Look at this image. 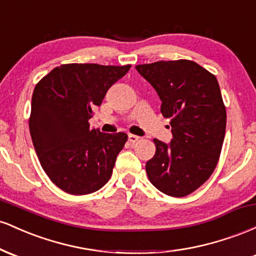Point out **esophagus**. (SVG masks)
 Here are the masks:
<instances>
[{"instance_id": "esophagus-1", "label": "esophagus", "mask_w": 256, "mask_h": 256, "mask_svg": "<svg viewBox=\"0 0 256 256\" xmlns=\"http://www.w3.org/2000/svg\"><path fill=\"white\" fill-rule=\"evenodd\" d=\"M137 140H140V137L136 136V134H128V142L136 143Z\"/></svg>"}]
</instances>
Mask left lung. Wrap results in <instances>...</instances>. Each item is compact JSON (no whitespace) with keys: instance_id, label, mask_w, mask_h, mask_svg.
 <instances>
[{"instance_id":"left-lung-1","label":"left lung","mask_w":256,"mask_h":256,"mask_svg":"<svg viewBox=\"0 0 256 256\" xmlns=\"http://www.w3.org/2000/svg\"><path fill=\"white\" fill-rule=\"evenodd\" d=\"M156 90L161 113L171 119L168 146L154 140L156 152L146 162L150 183L172 198L198 189L218 164L226 130V108L213 73L190 60L137 64Z\"/></svg>"}]
</instances>
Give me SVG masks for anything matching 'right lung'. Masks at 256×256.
<instances>
[{
    "mask_svg": "<svg viewBox=\"0 0 256 256\" xmlns=\"http://www.w3.org/2000/svg\"><path fill=\"white\" fill-rule=\"evenodd\" d=\"M131 64H66L40 79L32 94L28 128L40 166L71 195H88L110 180L128 134L90 128L94 108Z\"/></svg>",
    "mask_w": 256,
    "mask_h": 256,
    "instance_id": "1",
    "label": "right lung"
}]
</instances>
